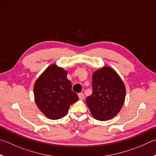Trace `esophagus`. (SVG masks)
Instances as JSON below:
<instances>
[{"label":"esophagus","instance_id":"1","mask_svg":"<svg viewBox=\"0 0 156 156\" xmlns=\"http://www.w3.org/2000/svg\"><path fill=\"white\" fill-rule=\"evenodd\" d=\"M78 97H79V99H80V100H84V95L83 93H78Z\"/></svg>","mask_w":156,"mask_h":156}]
</instances>
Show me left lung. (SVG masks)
<instances>
[{"mask_svg":"<svg viewBox=\"0 0 156 156\" xmlns=\"http://www.w3.org/2000/svg\"><path fill=\"white\" fill-rule=\"evenodd\" d=\"M93 93L86 99L90 113L100 121L110 119L122 108L126 98V87L115 71L104 67L93 73Z\"/></svg>","mask_w":156,"mask_h":156,"instance_id":"left-lung-1","label":"left lung"}]
</instances>
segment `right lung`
Segmentation results:
<instances>
[{"label":"right lung","instance_id":"add662e5","mask_svg":"<svg viewBox=\"0 0 156 156\" xmlns=\"http://www.w3.org/2000/svg\"><path fill=\"white\" fill-rule=\"evenodd\" d=\"M67 71L51 65L41 73L34 85V95L41 112L52 120L63 117L69 106L78 100L67 78Z\"/></svg>","mask_w":156,"mask_h":156}]
</instances>
